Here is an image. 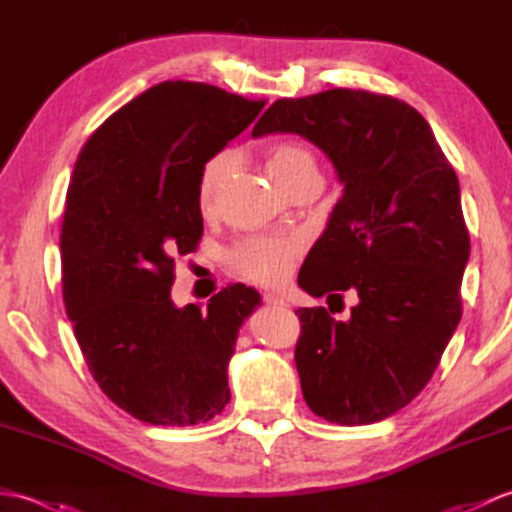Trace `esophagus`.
Returning <instances> with one entry per match:
<instances>
[{
	"label": "esophagus",
	"instance_id": "esophagus-1",
	"mask_svg": "<svg viewBox=\"0 0 512 512\" xmlns=\"http://www.w3.org/2000/svg\"><path fill=\"white\" fill-rule=\"evenodd\" d=\"M264 301L268 303V306H286V299L275 295V292H268V295H264Z\"/></svg>",
	"mask_w": 512,
	"mask_h": 512
}]
</instances>
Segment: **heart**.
I'll list each match as a JSON object with an SVG mask.
<instances>
[{
	"label": "heart",
	"instance_id": "1",
	"mask_svg": "<svg viewBox=\"0 0 512 512\" xmlns=\"http://www.w3.org/2000/svg\"><path fill=\"white\" fill-rule=\"evenodd\" d=\"M266 171L270 173L281 189L288 182L299 178L301 173L317 171V158L308 147L299 143H277L266 149L264 154ZM228 173V158L217 154L206 160L198 182V206L202 213H211L215 209L217 195ZM301 253V239L297 237H273L257 235L242 239L231 250V264L242 277L257 281V284H281L292 270L297 255Z\"/></svg>",
	"mask_w": 512,
	"mask_h": 512
}]
</instances>
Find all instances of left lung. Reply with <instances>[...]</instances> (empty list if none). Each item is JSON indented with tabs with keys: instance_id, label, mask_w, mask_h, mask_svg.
Listing matches in <instances>:
<instances>
[{
	"instance_id": "left-lung-1",
	"label": "left lung",
	"mask_w": 512,
	"mask_h": 512,
	"mask_svg": "<svg viewBox=\"0 0 512 512\" xmlns=\"http://www.w3.org/2000/svg\"><path fill=\"white\" fill-rule=\"evenodd\" d=\"M279 132L317 145L343 184L299 286L312 297H358L350 321L297 310L303 398L328 422L372 424L420 394L462 319L471 242L460 182L429 123L385 94L279 99L253 136Z\"/></svg>"
}]
</instances>
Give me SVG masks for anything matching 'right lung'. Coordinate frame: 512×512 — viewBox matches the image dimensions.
Listing matches in <instances>:
<instances>
[{
    "mask_svg": "<svg viewBox=\"0 0 512 512\" xmlns=\"http://www.w3.org/2000/svg\"><path fill=\"white\" fill-rule=\"evenodd\" d=\"M215 85L165 81L96 129L74 165L61 226L63 303L103 394L134 418L189 427L231 400L228 361L262 303L226 286L206 310L171 299L176 259L198 246L206 160L262 112Z\"/></svg>",
    "mask_w": 512,
    "mask_h": 512,
    "instance_id": "add662e5",
    "label": "right lung"
}]
</instances>
